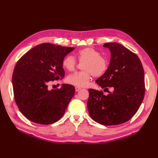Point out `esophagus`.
I'll return each instance as SVG.
<instances>
[{
  "label": "esophagus",
  "mask_w": 158,
  "mask_h": 158,
  "mask_svg": "<svg viewBox=\"0 0 158 158\" xmlns=\"http://www.w3.org/2000/svg\"><path fill=\"white\" fill-rule=\"evenodd\" d=\"M75 89H76V92H78V91H79V90H80L81 88L80 87H76V88H75Z\"/></svg>",
  "instance_id": "esophagus-1"
}]
</instances>
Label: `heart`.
<instances>
[{
	"label": "heart",
	"instance_id": "obj_1",
	"mask_svg": "<svg viewBox=\"0 0 158 158\" xmlns=\"http://www.w3.org/2000/svg\"><path fill=\"white\" fill-rule=\"evenodd\" d=\"M75 57L79 62H85L82 66V70L84 71L77 72L70 75L66 78V81L77 87L86 86L91 80L92 75L95 77H101L108 69V61L93 48L86 47L80 50L75 55ZM76 58L69 55L63 59L62 66L65 70L71 72L76 68Z\"/></svg>",
	"mask_w": 158,
	"mask_h": 158
}]
</instances>
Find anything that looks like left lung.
Segmentation results:
<instances>
[{
  "label": "left lung",
  "instance_id": "1",
  "mask_svg": "<svg viewBox=\"0 0 158 158\" xmlns=\"http://www.w3.org/2000/svg\"><path fill=\"white\" fill-rule=\"evenodd\" d=\"M111 52L106 72L96 80L104 91L89 89L87 107L90 117L104 126H114L136 114L145 95L144 70L138 56L118 43L103 45ZM111 87L113 93L108 91Z\"/></svg>",
  "mask_w": 158,
  "mask_h": 158
}]
</instances>
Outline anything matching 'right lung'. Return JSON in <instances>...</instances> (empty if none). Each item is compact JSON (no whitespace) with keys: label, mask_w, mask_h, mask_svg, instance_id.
I'll list each match as a JSON object with an SVG mask.
<instances>
[{"label":"right lung","mask_w":158,"mask_h":158,"mask_svg":"<svg viewBox=\"0 0 158 158\" xmlns=\"http://www.w3.org/2000/svg\"><path fill=\"white\" fill-rule=\"evenodd\" d=\"M73 49L41 44L27 52L16 63L12 77L15 100L20 112L29 120L48 125L63 116L74 95L75 88L63 85L60 89L48 90V85L64 77L62 61Z\"/></svg>","instance_id":"add662e5"}]
</instances>
